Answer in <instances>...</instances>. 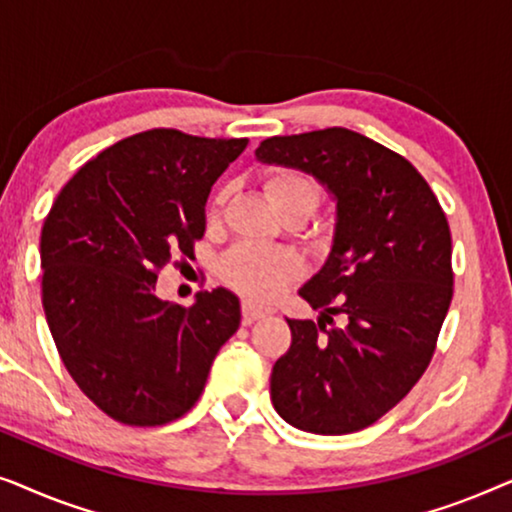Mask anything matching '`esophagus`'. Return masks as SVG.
Returning a JSON list of instances; mask_svg holds the SVG:
<instances>
[{
  "label": "esophagus",
  "mask_w": 512,
  "mask_h": 512,
  "mask_svg": "<svg viewBox=\"0 0 512 512\" xmlns=\"http://www.w3.org/2000/svg\"><path fill=\"white\" fill-rule=\"evenodd\" d=\"M265 314H270V307L256 305V303H251V300H244V303H242V319H244V324H254L256 319L265 317Z\"/></svg>",
  "instance_id": "1"
}]
</instances>
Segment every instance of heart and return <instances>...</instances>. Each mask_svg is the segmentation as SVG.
Instances as JSON below:
<instances>
[{"label": "heart", "mask_w": 512, "mask_h": 512, "mask_svg": "<svg viewBox=\"0 0 512 512\" xmlns=\"http://www.w3.org/2000/svg\"><path fill=\"white\" fill-rule=\"evenodd\" d=\"M265 191L279 212L291 207L314 209L319 202V181L296 167H279L265 177ZM228 191L221 188L214 195V207L226 202ZM221 275L242 296L254 300H272L282 293L293 277L300 275V261L291 251L258 247V244H237L221 263Z\"/></svg>", "instance_id": "b5f03b06"}]
</instances>
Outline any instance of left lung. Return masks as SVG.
<instances>
[{"mask_svg":"<svg viewBox=\"0 0 512 512\" xmlns=\"http://www.w3.org/2000/svg\"><path fill=\"white\" fill-rule=\"evenodd\" d=\"M256 156L314 174L338 200L331 256L298 291L326 321L286 319L272 405L296 429L361 431L408 396L436 352L454 291L450 223L410 160L354 130L268 137Z\"/></svg>","mask_w":512,"mask_h":512,"instance_id":"1","label":"left lung"}]
</instances>
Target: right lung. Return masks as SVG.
Here are the masks:
<instances>
[{
	"mask_svg": "<svg viewBox=\"0 0 512 512\" xmlns=\"http://www.w3.org/2000/svg\"><path fill=\"white\" fill-rule=\"evenodd\" d=\"M249 139L153 128L125 137L67 181L41 228V303L79 389L116 422L160 426L198 403L240 300L156 296L158 272L193 258L214 181Z\"/></svg>",
	"mask_w": 512,
	"mask_h": 512,
	"instance_id": "add662e5",
	"label": "right lung"
}]
</instances>
